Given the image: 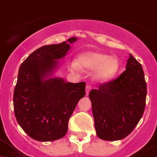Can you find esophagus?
Masks as SVG:
<instances>
[{
    "label": "esophagus",
    "instance_id": "1",
    "mask_svg": "<svg viewBox=\"0 0 157 157\" xmlns=\"http://www.w3.org/2000/svg\"><path fill=\"white\" fill-rule=\"evenodd\" d=\"M90 90H91V86H90V85H86V88H85V93H86V95H89Z\"/></svg>",
    "mask_w": 157,
    "mask_h": 157
}]
</instances>
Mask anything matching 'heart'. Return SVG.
Listing matches in <instances>:
<instances>
[{
  "label": "heart",
  "mask_w": 157,
  "mask_h": 157,
  "mask_svg": "<svg viewBox=\"0 0 157 157\" xmlns=\"http://www.w3.org/2000/svg\"><path fill=\"white\" fill-rule=\"evenodd\" d=\"M73 70H94L93 77L96 81L106 83L111 81L120 68V60L114 55L108 56L99 51H87L77 56V60L72 62Z\"/></svg>",
  "instance_id": "obj_1"
}]
</instances>
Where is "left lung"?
<instances>
[{
    "label": "left lung",
    "instance_id": "obj_1",
    "mask_svg": "<svg viewBox=\"0 0 157 157\" xmlns=\"http://www.w3.org/2000/svg\"><path fill=\"white\" fill-rule=\"evenodd\" d=\"M146 96L143 67L130 54L118 78L90 92L97 136L107 141L127 137L142 118Z\"/></svg>",
    "mask_w": 157,
    "mask_h": 157
}]
</instances>
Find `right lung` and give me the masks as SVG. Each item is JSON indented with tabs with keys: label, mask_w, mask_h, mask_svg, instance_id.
<instances>
[{
	"label": "right lung",
	"mask_w": 157,
	"mask_h": 157,
	"mask_svg": "<svg viewBox=\"0 0 157 157\" xmlns=\"http://www.w3.org/2000/svg\"><path fill=\"white\" fill-rule=\"evenodd\" d=\"M77 38L43 46L25 59L19 67L13 92V107L19 126L33 140L41 142L63 138L69 118L85 95V83L67 82L55 76Z\"/></svg>",
	"instance_id": "add662e5"
}]
</instances>
